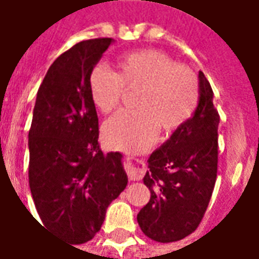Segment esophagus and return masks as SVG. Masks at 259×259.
<instances>
[{"mask_svg":"<svg viewBox=\"0 0 259 259\" xmlns=\"http://www.w3.org/2000/svg\"><path fill=\"white\" fill-rule=\"evenodd\" d=\"M146 165H144L143 161L133 157L127 158L126 172H127V176H129L130 180H141L146 175Z\"/></svg>","mask_w":259,"mask_h":259,"instance_id":"obj_1","label":"esophagus"}]
</instances>
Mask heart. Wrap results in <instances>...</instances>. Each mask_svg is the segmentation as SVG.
<instances>
[{"instance_id":"b5f03b06","label":"heart","mask_w":259,"mask_h":259,"mask_svg":"<svg viewBox=\"0 0 259 259\" xmlns=\"http://www.w3.org/2000/svg\"><path fill=\"white\" fill-rule=\"evenodd\" d=\"M112 72L104 65L91 69V101L102 113L113 112L124 91H139L133 101L137 112H120L104 124L108 146L141 152L157 140L159 129L172 133L193 116L200 100V83L194 70L176 64L165 53L143 50L126 54Z\"/></svg>"}]
</instances>
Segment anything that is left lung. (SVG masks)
Here are the masks:
<instances>
[{
  "instance_id": "8db88e82",
  "label": "left lung",
  "mask_w": 259,
  "mask_h": 259,
  "mask_svg": "<svg viewBox=\"0 0 259 259\" xmlns=\"http://www.w3.org/2000/svg\"><path fill=\"white\" fill-rule=\"evenodd\" d=\"M198 77L194 115L148 159L144 185L151 197L137 222L158 243L185 239L198 228L217 182L219 113L205 74L200 72Z\"/></svg>"
}]
</instances>
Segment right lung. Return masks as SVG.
Here are the masks:
<instances>
[{"mask_svg": "<svg viewBox=\"0 0 259 259\" xmlns=\"http://www.w3.org/2000/svg\"><path fill=\"white\" fill-rule=\"evenodd\" d=\"M112 38L61 54L38 89L29 130V186L42 228L83 244L101 229L127 176L119 152L104 154L89 76Z\"/></svg>", "mask_w": 259, "mask_h": 259, "instance_id": "right-lung-1", "label": "right lung"}]
</instances>
